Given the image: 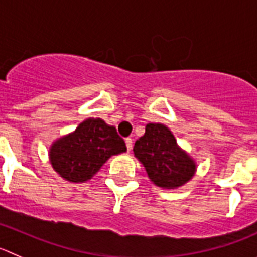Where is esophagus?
<instances>
[{"instance_id": "34e87169", "label": "esophagus", "mask_w": 257, "mask_h": 257, "mask_svg": "<svg viewBox=\"0 0 257 257\" xmlns=\"http://www.w3.org/2000/svg\"><path fill=\"white\" fill-rule=\"evenodd\" d=\"M125 145H126V150L131 151L132 147H133V141H132V138H126Z\"/></svg>"}]
</instances>
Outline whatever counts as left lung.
I'll return each mask as SVG.
<instances>
[{"label":"left lung","instance_id":"obj_1","mask_svg":"<svg viewBox=\"0 0 257 257\" xmlns=\"http://www.w3.org/2000/svg\"><path fill=\"white\" fill-rule=\"evenodd\" d=\"M155 185L176 189L186 184L196 171L193 158L177 146L174 134L164 124L150 123L133 148Z\"/></svg>","mask_w":257,"mask_h":257}]
</instances>
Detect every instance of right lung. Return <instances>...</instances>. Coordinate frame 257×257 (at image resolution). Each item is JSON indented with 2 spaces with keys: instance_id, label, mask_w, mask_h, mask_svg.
I'll list each match as a JSON object with an SVG mask.
<instances>
[{
  "instance_id": "obj_1",
  "label": "right lung",
  "mask_w": 257,
  "mask_h": 257,
  "mask_svg": "<svg viewBox=\"0 0 257 257\" xmlns=\"http://www.w3.org/2000/svg\"><path fill=\"white\" fill-rule=\"evenodd\" d=\"M126 151L116 129L99 117H90L76 131L53 143L49 160L54 171L71 183L90 180L111 156Z\"/></svg>"
}]
</instances>
